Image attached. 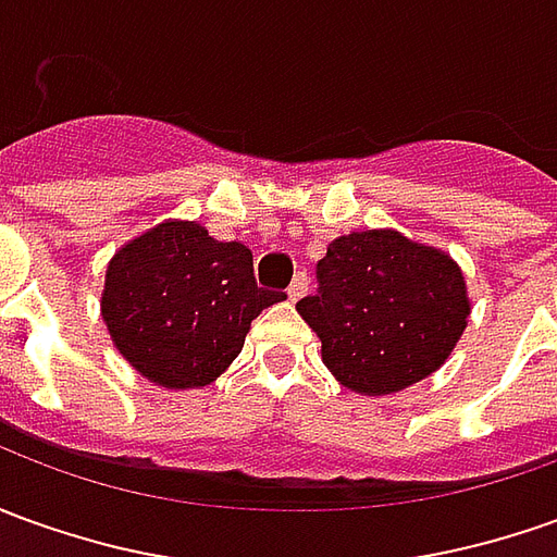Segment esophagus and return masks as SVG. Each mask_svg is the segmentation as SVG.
I'll list each match as a JSON object with an SVG mask.
<instances>
[{
	"label": "esophagus",
	"instance_id": "34e87169",
	"mask_svg": "<svg viewBox=\"0 0 557 557\" xmlns=\"http://www.w3.org/2000/svg\"><path fill=\"white\" fill-rule=\"evenodd\" d=\"M306 290H309V278H306V272H297V275H294V282L287 285V297L297 302Z\"/></svg>",
	"mask_w": 557,
	"mask_h": 557
}]
</instances>
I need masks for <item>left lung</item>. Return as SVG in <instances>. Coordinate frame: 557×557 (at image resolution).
<instances>
[{"label": "left lung", "instance_id": "1", "mask_svg": "<svg viewBox=\"0 0 557 557\" xmlns=\"http://www.w3.org/2000/svg\"><path fill=\"white\" fill-rule=\"evenodd\" d=\"M318 290L297 302L321 358L345 388L391 394L431 375L470 315L455 260L394 230L348 233L315 267Z\"/></svg>", "mask_w": 557, "mask_h": 557}]
</instances>
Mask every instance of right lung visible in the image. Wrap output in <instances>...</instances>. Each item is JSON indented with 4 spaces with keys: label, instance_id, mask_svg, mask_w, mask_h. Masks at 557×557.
<instances>
[{
    "label": "right lung",
    "instance_id": "1",
    "mask_svg": "<svg viewBox=\"0 0 557 557\" xmlns=\"http://www.w3.org/2000/svg\"><path fill=\"white\" fill-rule=\"evenodd\" d=\"M282 290L257 287L242 242L169 221L124 245L106 272L102 318L114 345L163 388H202L236 360L245 333Z\"/></svg>",
    "mask_w": 557,
    "mask_h": 557
}]
</instances>
